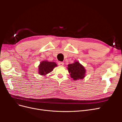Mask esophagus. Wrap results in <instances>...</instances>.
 Here are the masks:
<instances>
[{
  "label": "esophagus",
  "mask_w": 122,
  "mask_h": 122,
  "mask_svg": "<svg viewBox=\"0 0 122 122\" xmlns=\"http://www.w3.org/2000/svg\"><path fill=\"white\" fill-rule=\"evenodd\" d=\"M58 65L59 66H63V65H64V63L63 62L59 61V62H58Z\"/></svg>",
  "instance_id": "34e87169"
}]
</instances>
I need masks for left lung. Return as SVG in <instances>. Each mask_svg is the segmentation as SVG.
I'll list each match as a JSON object with an SVG mask.
<instances>
[{"instance_id":"1","label":"left lung","mask_w":122,"mask_h":122,"mask_svg":"<svg viewBox=\"0 0 122 122\" xmlns=\"http://www.w3.org/2000/svg\"><path fill=\"white\" fill-rule=\"evenodd\" d=\"M68 69L71 78H73L74 80L81 79L85 76L86 70L83 66L78 61L68 65Z\"/></svg>"}]
</instances>
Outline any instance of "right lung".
<instances>
[{
  "mask_svg": "<svg viewBox=\"0 0 122 122\" xmlns=\"http://www.w3.org/2000/svg\"><path fill=\"white\" fill-rule=\"evenodd\" d=\"M56 66L57 65L54 62L43 61L39 66V73L41 75H45L50 73Z\"/></svg>",
  "mask_w": 122,
  "mask_h": 122,
  "instance_id": "1",
  "label": "right lung"
}]
</instances>
